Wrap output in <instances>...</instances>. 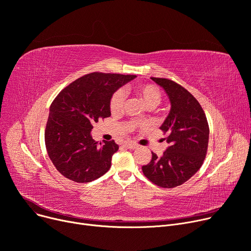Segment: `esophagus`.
<instances>
[{
	"label": "esophagus",
	"instance_id": "1",
	"mask_svg": "<svg viewBox=\"0 0 251 251\" xmlns=\"http://www.w3.org/2000/svg\"><path fill=\"white\" fill-rule=\"evenodd\" d=\"M124 146H125V147H126V148H128V149H136V148H138V145H137V144H135V143H132V142L125 143V144H124Z\"/></svg>",
	"mask_w": 251,
	"mask_h": 251
}]
</instances>
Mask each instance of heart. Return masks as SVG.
<instances>
[{"label":"heart","mask_w":251,"mask_h":251,"mask_svg":"<svg viewBox=\"0 0 251 251\" xmlns=\"http://www.w3.org/2000/svg\"><path fill=\"white\" fill-rule=\"evenodd\" d=\"M134 92L149 109L157 107L163 96L159 88L153 84H138L132 87ZM125 107V94L122 90H116L109 99V110L111 114L117 115L121 114ZM137 126L136 123H129L126 125V127L129 130H132Z\"/></svg>","instance_id":"obj_1"}]
</instances>
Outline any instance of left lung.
<instances>
[{"label":"left lung","instance_id":"1","mask_svg":"<svg viewBox=\"0 0 251 251\" xmlns=\"http://www.w3.org/2000/svg\"><path fill=\"white\" fill-rule=\"evenodd\" d=\"M167 93L171 109L160 129L167 134L168 148L162 156L152 152V159L142 167L154 184L172 188L194 176L203 163L209 145V125L199 103L185 88L164 78H151Z\"/></svg>","mask_w":251,"mask_h":251}]
</instances>
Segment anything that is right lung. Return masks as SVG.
<instances>
[{
  "instance_id": "1",
  "label": "right lung",
  "mask_w": 251,
  "mask_h": 251,
  "mask_svg": "<svg viewBox=\"0 0 251 251\" xmlns=\"http://www.w3.org/2000/svg\"><path fill=\"white\" fill-rule=\"evenodd\" d=\"M136 77L94 72L72 82L54 98L44 140L52 164L66 178L86 183L109 170L119 145L93 140L92 125L110 116L111 95Z\"/></svg>"
}]
</instances>
